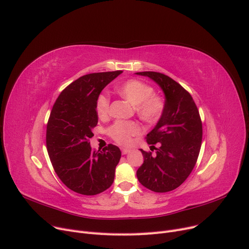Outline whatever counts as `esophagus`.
Returning a JSON list of instances; mask_svg holds the SVG:
<instances>
[{
	"instance_id": "1",
	"label": "esophagus",
	"mask_w": 249,
	"mask_h": 249,
	"mask_svg": "<svg viewBox=\"0 0 249 249\" xmlns=\"http://www.w3.org/2000/svg\"><path fill=\"white\" fill-rule=\"evenodd\" d=\"M121 150H122L123 155H127L129 151H130V149H128V148H121Z\"/></svg>"
}]
</instances>
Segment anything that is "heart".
<instances>
[{
  "label": "heart",
  "instance_id": "heart-1",
  "mask_svg": "<svg viewBox=\"0 0 249 249\" xmlns=\"http://www.w3.org/2000/svg\"><path fill=\"white\" fill-rule=\"evenodd\" d=\"M116 91L132 105L139 118L146 123L157 122L165 110V102L160 95L154 93V89L138 79H129L116 88ZM96 113L100 117L109 114L110 98L100 94L95 104ZM142 127L136 121H116L109 128L107 133L120 144L130 142L132 136L142 133Z\"/></svg>",
  "mask_w": 249,
  "mask_h": 249
}]
</instances>
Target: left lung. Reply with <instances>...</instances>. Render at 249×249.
I'll return each mask as SVG.
<instances>
[{
    "label": "left lung",
    "instance_id": "obj_1",
    "mask_svg": "<svg viewBox=\"0 0 249 249\" xmlns=\"http://www.w3.org/2000/svg\"><path fill=\"white\" fill-rule=\"evenodd\" d=\"M156 81L163 89L166 103L163 115L156 127L146 135L153 154L142 151L144 160L136 172L137 179L147 189L168 192L179 187L190 175L199 155L202 140V123L191 94L167 75L154 72H137Z\"/></svg>",
    "mask_w": 249,
    "mask_h": 249
}]
</instances>
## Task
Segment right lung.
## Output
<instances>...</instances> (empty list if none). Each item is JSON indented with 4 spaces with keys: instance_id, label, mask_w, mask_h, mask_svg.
<instances>
[{
    "instance_id": "add662e5",
    "label": "right lung",
    "mask_w": 249,
    "mask_h": 249,
    "mask_svg": "<svg viewBox=\"0 0 249 249\" xmlns=\"http://www.w3.org/2000/svg\"><path fill=\"white\" fill-rule=\"evenodd\" d=\"M121 70L83 75L65 89L50 114L47 125V149L60 180L69 189L83 196H95L114 182L121 151L107 144L92 150L89 139L98 125L96 99Z\"/></svg>"
}]
</instances>
